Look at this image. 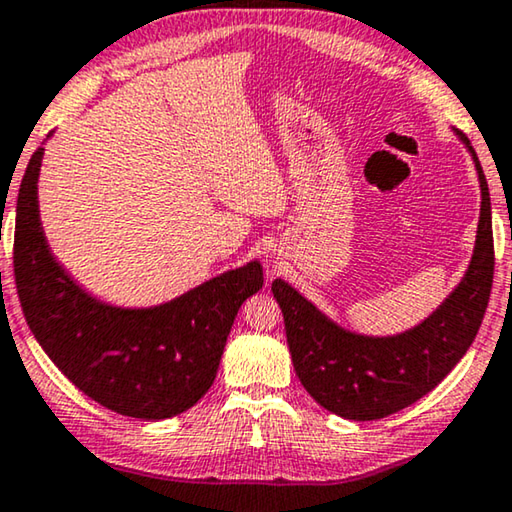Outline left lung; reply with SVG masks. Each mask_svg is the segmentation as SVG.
<instances>
[{
	"mask_svg": "<svg viewBox=\"0 0 512 512\" xmlns=\"http://www.w3.org/2000/svg\"><path fill=\"white\" fill-rule=\"evenodd\" d=\"M481 183V217L465 277L430 316L407 332L364 336L329 320L283 279L272 281L286 325L295 373L325 410L352 421H375L426 396L465 357L481 327L494 277L490 190L467 135Z\"/></svg>",
	"mask_w": 512,
	"mask_h": 512,
	"instance_id": "1",
	"label": "left lung"
}]
</instances>
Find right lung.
<instances>
[{
  "mask_svg": "<svg viewBox=\"0 0 512 512\" xmlns=\"http://www.w3.org/2000/svg\"><path fill=\"white\" fill-rule=\"evenodd\" d=\"M43 148L31 155L15 206L13 270L22 313L54 366L102 407L160 421L190 410L215 382L242 302L263 265L235 267L176 300L123 309L70 279L47 245L38 212Z\"/></svg>",
  "mask_w": 512,
  "mask_h": 512,
  "instance_id": "right-lung-1",
  "label": "right lung"
}]
</instances>
